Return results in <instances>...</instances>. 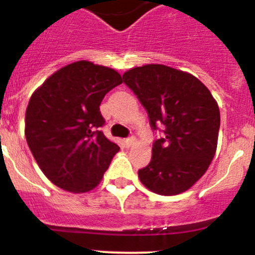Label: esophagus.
<instances>
[{
    "instance_id": "obj_1",
    "label": "esophagus",
    "mask_w": 255,
    "mask_h": 255,
    "mask_svg": "<svg viewBox=\"0 0 255 255\" xmlns=\"http://www.w3.org/2000/svg\"><path fill=\"white\" fill-rule=\"evenodd\" d=\"M124 141H125L126 147H131L132 144H134V141H135V138H134V136H129V138H126Z\"/></svg>"
}]
</instances>
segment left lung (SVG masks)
<instances>
[{
    "mask_svg": "<svg viewBox=\"0 0 255 255\" xmlns=\"http://www.w3.org/2000/svg\"><path fill=\"white\" fill-rule=\"evenodd\" d=\"M123 80L149 117L153 141L149 164L138 171L143 185L159 195H176L203 176L215 157L220 110L208 88L191 74L164 65L126 71Z\"/></svg>",
    "mask_w": 255,
    "mask_h": 255,
    "instance_id": "obj_1",
    "label": "left lung"
}]
</instances>
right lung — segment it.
I'll return each instance as SVG.
<instances>
[{
    "instance_id": "right-lung-1",
    "label": "right lung",
    "mask_w": 255,
    "mask_h": 255,
    "mask_svg": "<svg viewBox=\"0 0 255 255\" xmlns=\"http://www.w3.org/2000/svg\"><path fill=\"white\" fill-rule=\"evenodd\" d=\"M123 83L114 69L78 61L49 76L31 94L25 138L40 170L56 186L85 193L102 180L120 147L101 128L100 106Z\"/></svg>"
}]
</instances>
